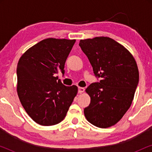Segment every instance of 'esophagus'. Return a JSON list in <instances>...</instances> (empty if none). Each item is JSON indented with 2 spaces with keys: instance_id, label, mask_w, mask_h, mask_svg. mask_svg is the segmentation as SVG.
<instances>
[{
  "instance_id": "34e87169",
  "label": "esophagus",
  "mask_w": 152,
  "mask_h": 152,
  "mask_svg": "<svg viewBox=\"0 0 152 152\" xmlns=\"http://www.w3.org/2000/svg\"><path fill=\"white\" fill-rule=\"evenodd\" d=\"M84 91H85L84 88H82V87H79L78 88V93H82L83 92H84Z\"/></svg>"
}]
</instances>
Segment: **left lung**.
<instances>
[{"label":"left lung","instance_id":"8db88e82","mask_svg":"<svg viewBox=\"0 0 152 152\" xmlns=\"http://www.w3.org/2000/svg\"><path fill=\"white\" fill-rule=\"evenodd\" d=\"M99 82L86 89L91 103L84 109L87 120L99 128L115 124L132 104L139 82L136 62L132 54L109 37L80 40Z\"/></svg>","mask_w":152,"mask_h":152}]
</instances>
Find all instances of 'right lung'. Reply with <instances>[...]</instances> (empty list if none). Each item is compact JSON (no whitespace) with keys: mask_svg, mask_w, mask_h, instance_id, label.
<instances>
[{"mask_svg":"<svg viewBox=\"0 0 152 152\" xmlns=\"http://www.w3.org/2000/svg\"><path fill=\"white\" fill-rule=\"evenodd\" d=\"M75 40L48 38L28 49L18 61L17 93L29 116L43 126L61 122L77 93L56 76L64 66Z\"/></svg>","mask_w":152,"mask_h":152,"instance_id":"add662e5","label":"right lung"}]
</instances>
